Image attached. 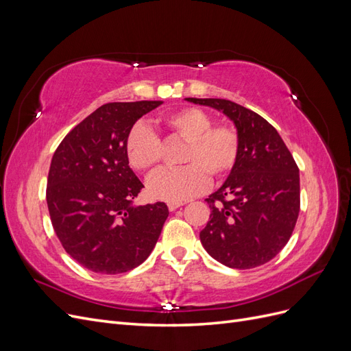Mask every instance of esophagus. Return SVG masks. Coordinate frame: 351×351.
<instances>
[{
  "mask_svg": "<svg viewBox=\"0 0 351 351\" xmlns=\"http://www.w3.org/2000/svg\"><path fill=\"white\" fill-rule=\"evenodd\" d=\"M184 205V202H168V209L169 210H176L177 208H180V206H183Z\"/></svg>",
  "mask_w": 351,
  "mask_h": 351,
  "instance_id": "obj_1",
  "label": "esophagus"
}]
</instances>
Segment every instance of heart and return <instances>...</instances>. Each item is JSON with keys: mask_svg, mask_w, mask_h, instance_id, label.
<instances>
[{"mask_svg": "<svg viewBox=\"0 0 351 351\" xmlns=\"http://www.w3.org/2000/svg\"><path fill=\"white\" fill-rule=\"evenodd\" d=\"M159 125L186 143L176 171L159 173L149 178L147 192L155 199L180 202L200 193L212 182L226 178L236 167L240 154V134L230 124H212L208 112L184 107L159 119ZM162 145L154 132L137 124L127 134L125 156L137 173L151 174L161 161Z\"/></svg>", "mask_w": 351, "mask_h": 351, "instance_id": "1", "label": "heart"}]
</instances>
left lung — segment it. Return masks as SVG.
<instances>
[{"label":"left lung","instance_id":"1","mask_svg":"<svg viewBox=\"0 0 351 351\" xmlns=\"http://www.w3.org/2000/svg\"><path fill=\"white\" fill-rule=\"evenodd\" d=\"M224 112L240 134V154L226 183L208 199L210 217L200 241L228 268L269 262L290 240L300 210V177L278 132L241 105L218 98H186Z\"/></svg>","mask_w":351,"mask_h":351}]
</instances>
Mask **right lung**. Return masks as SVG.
I'll list each match as a JSON object with an SVG mask.
<instances>
[{
  "instance_id": "obj_1",
  "label": "right lung",
  "mask_w": 351,
  "mask_h": 351,
  "mask_svg": "<svg viewBox=\"0 0 351 351\" xmlns=\"http://www.w3.org/2000/svg\"><path fill=\"white\" fill-rule=\"evenodd\" d=\"M162 101L110 102L88 115L52 156L47 204L62 247L99 274L127 272L149 256L168 208L133 206L142 182L129 167L125 139L142 115Z\"/></svg>"
}]
</instances>
